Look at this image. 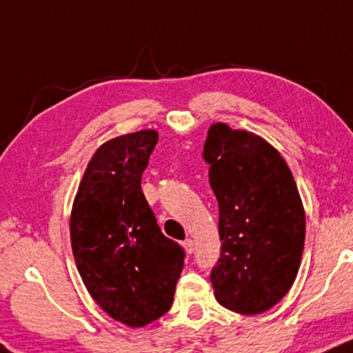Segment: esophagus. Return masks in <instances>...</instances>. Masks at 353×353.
Listing matches in <instances>:
<instances>
[{
    "mask_svg": "<svg viewBox=\"0 0 353 353\" xmlns=\"http://www.w3.org/2000/svg\"><path fill=\"white\" fill-rule=\"evenodd\" d=\"M193 247H195V245H193V240L188 239V240L183 241V248H185V252H187V253H193V250H195Z\"/></svg>",
    "mask_w": 353,
    "mask_h": 353,
    "instance_id": "esophagus-1",
    "label": "esophagus"
}]
</instances>
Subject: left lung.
<instances>
[{
	"instance_id": "1",
	"label": "left lung",
	"mask_w": 353,
	"mask_h": 353,
	"mask_svg": "<svg viewBox=\"0 0 353 353\" xmlns=\"http://www.w3.org/2000/svg\"><path fill=\"white\" fill-rule=\"evenodd\" d=\"M203 157L220 210L215 296L236 314H262L287 295L302 262L305 210L294 175L265 138L221 121L208 128Z\"/></svg>"
}]
</instances>
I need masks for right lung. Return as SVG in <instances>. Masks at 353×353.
I'll return each mask as SVG.
<instances>
[{
    "instance_id": "right-lung-1",
    "label": "right lung",
    "mask_w": 353,
    "mask_h": 353,
    "mask_svg": "<svg viewBox=\"0 0 353 353\" xmlns=\"http://www.w3.org/2000/svg\"><path fill=\"white\" fill-rule=\"evenodd\" d=\"M157 130L105 141L91 157L70 216L71 248L86 290L113 320L140 328L170 310L183 250L166 239L141 192Z\"/></svg>"
}]
</instances>
